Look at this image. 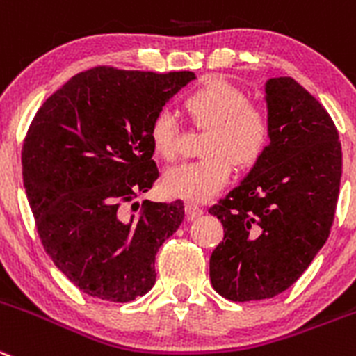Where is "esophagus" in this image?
<instances>
[{"instance_id": "34e87169", "label": "esophagus", "mask_w": 356, "mask_h": 356, "mask_svg": "<svg viewBox=\"0 0 356 356\" xmlns=\"http://www.w3.org/2000/svg\"><path fill=\"white\" fill-rule=\"evenodd\" d=\"M202 214H204V209L200 205L186 204V218H188V221H193V219L200 218Z\"/></svg>"}]
</instances>
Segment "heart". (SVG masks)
I'll use <instances>...</instances> for the list:
<instances>
[{
	"instance_id": "b5f03b06",
	"label": "heart",
	"mask_w": 356,
	"mask_h": 356,
	"mask_svg": "<svg viewBox=\"0 0 356 356\" xmlns=\"http://www.w3.org/2000/svg\"><path fill=\"white\" fill-rule=\"evenodd\" d=\"M182 105L195 124L209 128L202 147L207 156L170 168L163 177V189L188 202L211 200L228 184L235 165L249 168L260 161L270 144V115L225 79H209L189 92ZM149 138L165 161L179 156V124L170 112L161 111L152 118Z\"/></svg>"
}]
</instances>
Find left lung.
<instances>
[{
  "label": "left lung",
  "mask_w": 356,
  "mask_h": 356,
  "mask_svg": "<svg viewBox=\"0 0 356 356\" xmlns=\"http://www.w3.org/2000/svg\"><path fill=\"white\" fill-rule=\"evenodd\" d=\"M272 137L248 177L209 209L225 237L211 283L234 302L264 300L304 274L330 235L343 152L323 105L291 77L265 84Z\"/></svg>",
  "instance_id": "1"
}]
</instances>
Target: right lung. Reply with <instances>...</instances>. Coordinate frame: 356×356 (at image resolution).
<instances>
[{
    "mask_svg": "<svg viewBox=\"0 0 356 356\" xmlns=\"http://www.w3.org/2000/svg\"><path fill=\"white\" fill-rule=\"evenodd\" d=\"M193 79L98 66L49 96L29 126L22 179L40 241L91 297L131 302L154 284L156 253L182 223L184 204L145 200L138 214L126 207L159 175L152 118Z\"/></svg>",
    "mask_w": 356,
    "mask_h": 356,
    "instance_id": "right-lung-1",
    "label": "right lung"
}]
</instances>
